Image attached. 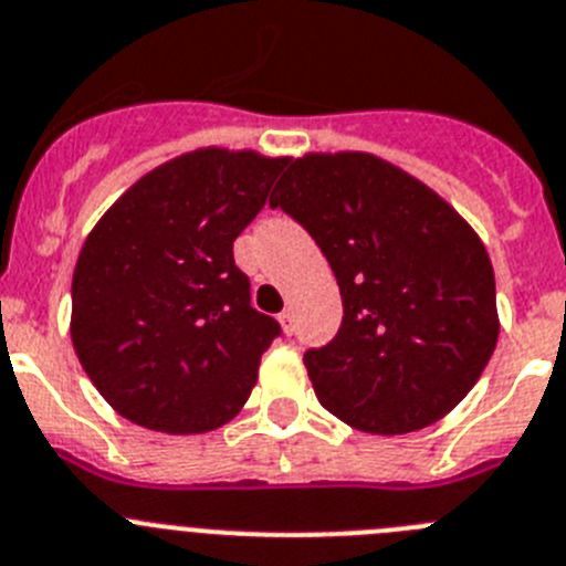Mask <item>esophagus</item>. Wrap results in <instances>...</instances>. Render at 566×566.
Instances as JSON below:
<instances>
[{
    "label": "esophagus",
    "mask_w": 566,
    "mask_h": 566,
    "mask_svg": "<svg viewBox=\"0 0 566 566\" xmlns=\"http://www.w3.org/2000/svg\"><path fill=\"white\" fill-rule=\"evenodd\" d=\"M280 325H283V331H286V334H292L294 331V314H292V308H286L283 311V314H280Z\"/></svg>",
    "instance_id": "1"
}]
</instances>
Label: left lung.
I'll use <instances>...</instances> for the list:
<instances>
[{
	"label": "left lung",
	"instance_id": "1",
	"mask_svg": "<svg viewBox=\"0 0 566 566\" xmlns=\"http://www.w3.org/2000/svg\"><path fill=\"white\" fill-rule=\"evenodd\" d=\"M269 205L317 241L339 283V331L303 356L319 403L370 434L452 412L500 336L489 252L458 210L361 151L294 159Z\"/></svg>",
	"mask_w": 566,
	"mask_h": 566
}]
</instances>
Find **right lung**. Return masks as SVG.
Listing matches in <instances>:
<instances>
[{
	"instance_id": "right-lung-1",
	"label": "right lung",
	"mask_w": 566,
	"mask_h": 566,
	"mask_svg": "<svg viewBox=\"0 0 566 566\" xmlns=\"http://www.w3.org/2000/svg\"><path fill=\"white\" fill-rule=\"evenodd\" d=\"M286 159L201 148L134 181L72 274V345L123 418L168 434L224 427L280 323L249 303L232 241Z\"/></svg>"
}]
</instances>
